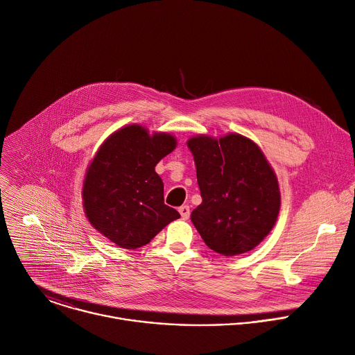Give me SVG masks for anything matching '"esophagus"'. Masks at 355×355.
Wrapping results in <instances>:
<instances>
[{
  "label": "esophagus",
  "instance_id": "1",
  "mask_svg": "<svg viewBox=\"0 0 355 355\" xmlns=\"http://www.w3.org/2000/svg\"><path fill=\"white\" fill-rule=\"evenodd\" d=\"M179 212H180V216H182L183 220H189V217H190V207L189 205H182V207H179Z\"/></svg>",
  "mask_w": 355,
  "mask_h": 355
}]
</instances>
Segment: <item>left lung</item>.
Segmentation results:
<instances>
[{
    "mask_svg": "<svg viewBox=\"0 0 355 355\" xmlns=\"http://www.w3.org/2000/svg\"><path fill=\"white\" fill-rule=\"evenodd\" d=\"M201 204L190 220L204 243L231 257L254 249L274 228L281 207L277 175L250 138L230 132L187 139Z\"/></svg>",
    "mask_w": 355,
    "mask_h": 355,
    "instance_id": "8db88e82",
    "label": "left lung"
}]
</instances>
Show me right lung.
<instances>
[{"instance_id":"1","label":"right lung","mask_w":355,"mask_h":355,"mask_svg":"<svg viewBox=\"0 0 355 355\" xmlns=\"http://www.w3.org/2000/svg\"><path fill=\"white\" fill-rule=\"evenodd\" d=\"M176 144L169 132L128 124L112 132L89 162L83 184L85 216L119 248L144 246L180 218L164 202V182L155 172Z\"/></svg>"}]
</instances>
